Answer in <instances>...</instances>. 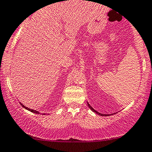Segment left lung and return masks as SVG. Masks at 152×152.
Wrapping results in <instances>:
<instances>
[{
    "instance_id": "left-lung-1",
    "label": "left lung",
    "mask_w": 152,
    "mask_h": 152,
    "mask_svg": "<svg viewBox=\"0 0 152 152\" xmlns=\"http://www.w3.org/2000/svg\"><path fill=\"white\" fill-rule=\"evenodd\" d=\"M88 107L91 109V111H93L94 113H95L96 114L99 115H101V116H109V115H111V114H110V115H109V114H102V113H98V112L96 111V110H94V109H93V107H92V106H91V105L89 104L88 103Z\"/></svg>"
}]
</instances>
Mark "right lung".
I'll return each instance as SVG.
<instances>
[{"instance_id":"obj_1","label":"right lung","mask_w":152,"mask_h":152,"mask_svg":"<svg viewBox=\"0 0 152 152\" xmlns=\"http://www.w3.org/2000/svg\"><path fill=\"white\" fill-rule=\"evenodd\" d=\"M20 104L22 105V106H23L24 108H25V109H26L27 110H28V111L31 112V113H35V114H39V112L37 111V110H32V109H30V108H28V107H26V106H24V105L22 104V103H20ZM43 114L45 115V113H43ZM43 114H42V115H43Z\"/></svg>"}]
</instances>
